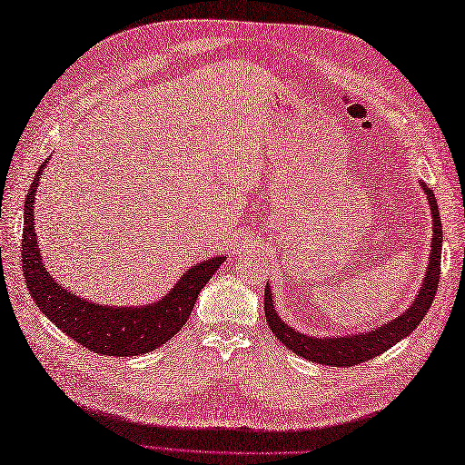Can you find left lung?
I'll return each instance as SVG.
<instances>
[{
    "instance_id": "left-lung-1",
    "label": "left lung",
    "mask_w": 465,
    "mask_h": 465,
    "mask_svg": "<svg viewBox=\"0 0 465 465\" xmlns=\"http://www.w3.org/2000/svg\"><path fill=\"white\" fill-rule=\"evenodd\" d=\"M423 193L428 197L430 212H431V243H430V258L426 275H423L421 288L418 290L416 298L410 303L406 312H401L398 318L381 323L380 328H371L368 331L348 333V335H318L302 333L288 322H283L278 312L273 308V293L270 285H265L263 295V308H265V320H268L270 330L275 333L285 348H290L300 358L310 360L315 363L333 365V368H348V365H358L368 361L371 358H378L380 353L388 351L398 341L418 328L420 322L426 318L430 312L433 298H436V290L440 283V262H441V222H440V207L436 202V195L426 185V182L420 180Z\"/></svg>"
}]
</instances>
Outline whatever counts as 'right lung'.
Returning a JSON list of instances; mask_svg holds the SVG:
<instances>
[{
    "label": "right lung",
    "mask_w": 465,
    "mask_h": 465,
    "mask_svg": "<svg viewBox=\"0 0 465 465\" xmlns=\"http://www.w3.org/2000/svg\"><path fill=\"white\" fill-rule=\"evenodd\" d=\"M47 162L49 157L39 165L24 203L22 268L35 305L55 328L95 353L130 358L157 350L190 320L197 295L225 258L215 255L193 263L170 292L145 305H105L69 292L47 272L37 245L34 203Z\"/></svg>",
    "instance_id": "obj_1"
}]
</instances>
